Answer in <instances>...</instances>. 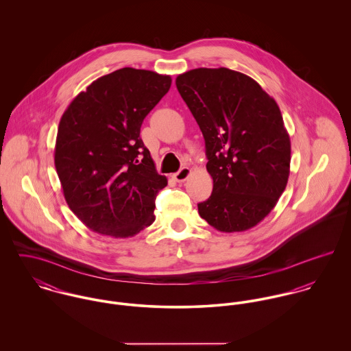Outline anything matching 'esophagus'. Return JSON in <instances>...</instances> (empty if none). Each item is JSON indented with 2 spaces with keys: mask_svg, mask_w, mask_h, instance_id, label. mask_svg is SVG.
<instances>
[{
  "mask_svg": "<svg viewBox=\"0 0 351 351\" xmlns=\"http://www.w3.org/2000/svg\"><path fill=\"white\" fill-rule=\"evenodd\" d=\"M191 169L188 167V166H184V167H181L177 173H174V180L177 181V182H184V181H186L188 180V177L191 176Z\"/></svg>",
  "mask_w": 351,
  "mask_h": 351,
  "instance_id": "1",
  "label": "esophagus"
}]
</instances>
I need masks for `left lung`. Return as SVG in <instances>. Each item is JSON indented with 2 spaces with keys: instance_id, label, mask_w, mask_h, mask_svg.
<instances>
[{
  "instance_id": "8db88e82",
  "label": "left lung",
  "mask_w": 351,
  "mask_h": 351,
  "mask_svg": "<svg viewBox=\"0 0 351 351\" xmlns=\"http://www.w3.org/2000/svg\"><path fill=\"white\" fill-rule=\"evenodd\" d=\"M176 85L200 127L213 180L201 217L221 232L252 228L289 177L291 139L277 102L249 75L226 67L186 71Z\"/></svg>"
}]
</instances>
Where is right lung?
I'll return each instance as SVG.
<instances>
[{
	"instance_id": "right-lung-1",
	"label": "right lung",
	"mask_w": 351,
	"mask_h": 351,
	"mask_svg": "<svg viewBox=\"0 0 351 351\" xmlns=\"http://www.w3.org/2000/svg\"><path fill=\"white\" fill-rule=\"evenodd\" d=\"M171 78L124 67L93 81L64 110L55 167L69 208L92 231L130 238L155 220L167 185L155 170L141 127Z\"/></svg>"
}]
</instances>
